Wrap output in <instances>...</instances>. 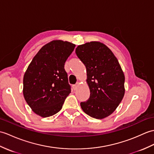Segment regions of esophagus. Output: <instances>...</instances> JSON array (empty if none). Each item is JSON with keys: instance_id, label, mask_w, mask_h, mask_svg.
<instances>
[{"instance_id": "obj_1", "label": "esophagus", "mask_w": 154, "mask_h": 154, "mask_svg": "<svg viewBox=\"0 0 154 154\" xmlns=\"http://www.w3.org/2000/svg\"><path fill=\"white\" fill-rule=\"evenodd\" d=\"M79 83H77V84H76V85H73V89H74L75 91L77 90V89L78 88V87H79Z\"/></svg>"}]
</instances>
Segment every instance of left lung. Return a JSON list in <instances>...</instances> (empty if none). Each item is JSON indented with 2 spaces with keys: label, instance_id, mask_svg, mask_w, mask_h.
Instances as JSON below:
<instances>
[{
  "label": "left lung",
  "instance_id": "obj_1",
  "mask_svg": "<svg viewBox=\"0 0 154 154\" xmlns=\"http://www.w3.org/2000/svg\"><path fill=\"white\" fill-rule=\"evenodd\" d=\"M77 56L87 69L90 98L81 102L87 115L102 119L110 116L125 94V75L116 56L102 42L91 41L79 45Z\"/></svg>",
  "mask_w": 154,
  "mask_h": 154
}]
</instances>
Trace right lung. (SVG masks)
<instances>
[{
  "label": "right lung",
  "mask_w": 154,
  "mask_h": 154,
  "mask_svg": "<svg viewBox=\"0 0 154 154\" xmlns=\"http://www.w3.org/2000/svg\"><path fill=\"white\" fill-rule=\"evenodd\" d=\"M75 47L68 41L54 40L39 50L23 76V94L32 111L42 117L62 109L71 92L64 65Z\"/></svg>",
  "instance_id": "1"
}]
</instances>
